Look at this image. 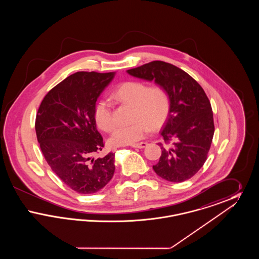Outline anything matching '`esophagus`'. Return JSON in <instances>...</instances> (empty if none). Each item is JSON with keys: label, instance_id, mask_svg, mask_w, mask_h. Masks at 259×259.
Instances as JSON below:
<instances>
[{"label": "esophagus", "instance_id": "1", "mask_svg": "<svg viewBox=\"0 0 259 259\" xmlns=\"http://www.w3.org/2000/svg\"><path fill=\"white\" fill-rule=\"evenodd\" d=\"M147 146H148V143L142 142V143H138V144H135V145H132L131 147L134 148H145Z\"/></svg>", "mask_w": 259, "mask_h": 259}]
</instances>
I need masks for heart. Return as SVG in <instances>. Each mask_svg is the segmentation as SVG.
I'll return each instance as SVG.
<instances>
[{"instance_id": "heart-1", "label": "heart", "mask_w": 259, "mask_h": 259, "mask_svg": "<svg viewBox=\"0 0 259 259\" xmlns=\"http://www.w3.org/2000/svg\"><path fill=\"white\" fill-rule=\"evenodd\" d=\"M117 102L133 107L132 119L129 126H121L114 130L109 139L111 147L135 145L148 135L150 128L158 129L167 121L171 101L168 92L159 85L148 87L142 81H127L118 87L112 94ZM94 117L99 128L110 132L114 127L111 105L100 100L94 108Z\"/></svg>"}]
</instances>
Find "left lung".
<instances>
[{"mask_svg":"<svg viewBox=\"0 0 259 259\" xmlns=\"http://www.w3.org/2000/svg\"><path fill=\"white\" fill-rule=\"evenodd\" d=\"M127 73L153 81L169 94L171 111L161 135L165 145L152 168L160 178L182 183L202 168L214 133L209 99L197 81L182 69L163 61H153Z\"/></svg>","mask_w":259,"mask_h":259,"instance_id":"8db88e82","label":"left lung"}]
</instances>
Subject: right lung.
<instances>
[{"instance_id":"obj_1","label":"right lung","mask_w":259,"mask_h":259,"mask_svg":"<svg viewBox=\"0 0 259 259\" xmlns=\"http://www.w3.org/2000/svg\"><path fill=\"white\" fill-rule=\"evenodd\" d=\"M114 75V72L71 74L50 90L37 111L35 128L46 160L65 185L80 194L98 192L115 170L114 153L93 157L104 148L94 108Z\"/></svg>"}]
</instances>
